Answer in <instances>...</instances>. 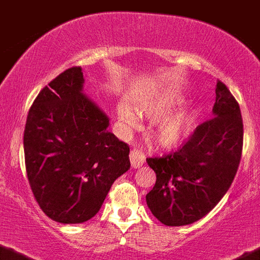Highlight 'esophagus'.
Wrapping results in <instances>:
<instances>
[{
    "mask_svg": "<svg viewBox=\"0 0 260 260\" xmlns=\"http://www.w3.org/2000/svg\"><path fill=\"white\" fill-rule=\"evenodd\" d=\"M129 159H131V166L133 168H137L145 162V154L142 153L139 149H132L129 153Z\"/></svg>",
    "mask_w": 260,
    "mask_h": 260,
    "instance_id": "obj_1",
    "label": "esophagus"
}]
</instances>
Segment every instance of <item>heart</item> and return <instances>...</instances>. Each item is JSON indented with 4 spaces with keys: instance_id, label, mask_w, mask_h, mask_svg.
I'll return each instance as SVG.
<instances>
[{
    "instance_id": "obj_1",
    "label": "heart",
    "mask_w": 260,
    "mask_h": 260,
    "mask_svg": "<svg viewBox=\"0 0 260 260\" xmlns=\"http://www.w3.org/2000/svg\"><path fill=\"white\" fill-rule=\"evenodd\" d=\"M181 102L182 98L180 95L172 93L165 94L154 101L142 104L140 106V114L151 119L160 118L172 113ZM118 115L125 129H133L139 125V118L127 104L119 106ZM196 116L194 110H182L162 119L154 131L156 141L165 147H175L184 142L193 129Z\"/></svg>"
}]
</instances>
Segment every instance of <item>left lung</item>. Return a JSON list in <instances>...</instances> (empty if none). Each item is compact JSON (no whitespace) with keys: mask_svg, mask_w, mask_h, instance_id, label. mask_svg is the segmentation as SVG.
<instances>
[{"mask_svg":"<svg viewBox=\"0 0 260 260\" xmlns=\"http://www.w3.org/2000/svg\"><path fill=\"white\" fill-rule=\"evenodd\" d=\"M214 118L203 121L175 153L147 158L156 175L146 203L160 223L188 225L224 197L238 170L244 144L240 105L217 80Z\"/></svg>","mask_w":260,"mask_h":260,"instance_id":"left-lung-1","label":"left lung"}]
</instances>
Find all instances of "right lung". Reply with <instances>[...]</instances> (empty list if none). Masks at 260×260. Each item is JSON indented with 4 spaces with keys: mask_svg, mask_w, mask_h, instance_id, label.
Instances as JSON below:
<instances>
[{
    "mask_svg": "<svg viewBox=\"0 0 260 260\" xmlns=\"http://www.w3.org/2000/svg\"><path fill=\"white\" fill-rule=\"evenodd\" d=\"M81 67L63 71L28 111L24 159L35 200L62 224L92 219L131 167L129 146L107 131L109 118L83 93Z\"/></svg>",
    "mask_w": 260,
    "mask_h": 260,
    "instance_id": "obj_1",
    "label": "right lung"
}]
</instances>
